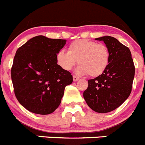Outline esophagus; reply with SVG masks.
Returning a JSON list of instances; mask_svg holds the SVG:
<instances>
[{
	"label": "esophagus",
	"mask_w": 145,
	"mask_h": 145,
	"mask_svg": "<svg viewBox=\"0 0 145 145\" xmlns=\"http://www.w3.org/2000/svg\"><path fill=\"white\" fill-rule=\"evenodd\" d=\"M79 79V76H75V75L73 76V80H74V82H76V81H78Z\"/></svg>",
	"instance_id": "obj_1"
}]
</instances>
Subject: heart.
<instances>
[{
  "instance_id": "heart-1",
  "label": "heart",
  "mask_w": 145,
  "mask_h": 145,
  "mask_svg": "<svg viewBox=\"0 0 145 145\" xmlns=\"http://www.w3.org/2000/svg\"><path fill=\"white\" fill-rule=\"evenodd\" d=\"M56 60L57 64L65 71L71 70L78 62L80 65L76 70L78 74L97 77L108 68L110 52L105 44L79 39L69 45L68 52L63 50L58 51Z\"/></svg>"
}]
</instances>
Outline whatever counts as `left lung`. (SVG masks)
Segmentation results:
<instances>
[{"instance_id":"1","label":"left lung","mask_w":145,"mask_h":145,"mask_svg":"<svg viewBox=\"0 0 145 145\" xmlns=\"http://www.w3.org/2000/svg\"><path fill=\"white\" fill-rule=\"evenodd\" d=\"M103 40L110 52V61L103 74L88 80L84 98L88 106L98 113L117 109L130 95L135 67L130 50L112 36L96 39Z\"/></svg>"}]
</instances>
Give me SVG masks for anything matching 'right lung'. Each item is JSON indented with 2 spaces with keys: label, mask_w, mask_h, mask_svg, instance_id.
I'll return each mask as SVG.
<instances>
[{
  "label": "right lung",
  "mask_w": 145,
  "mask_h": 145,
  "mask_svg": "<svg viewBox=\"0 0 145 145\" xmlns=\"http://www.w3.org/2000/svg\"><path fill=\"white\" fill-rule=\"evenodd\" d=\"M66 42L38 36L18 48L11 79L16 99L27 110L48 114L60 105L65 87L73 82L71 73L62 69L56 60Z\"/></svg>",
  "instance_id": "obj_1"
}]
</instances>
